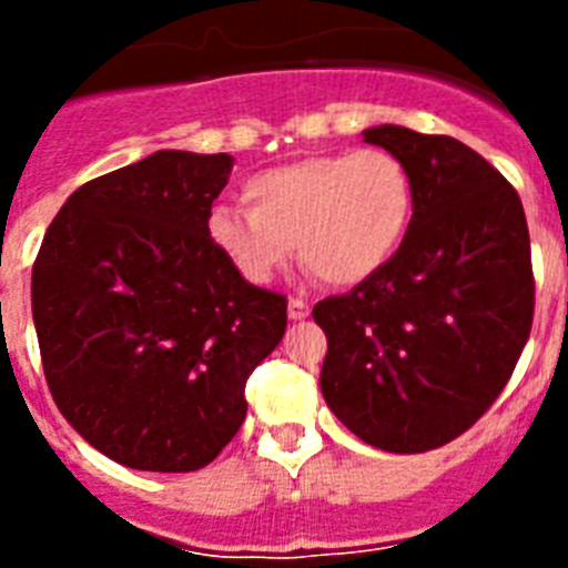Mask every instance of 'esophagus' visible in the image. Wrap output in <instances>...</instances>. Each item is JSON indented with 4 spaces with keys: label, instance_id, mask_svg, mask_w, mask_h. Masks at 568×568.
<instances>
[{
    "label": "esophagus",
    "instance_id": "1",
    "mask_svg": "<svg viewBox=\"0 0 568 568\" xmlns=\"http://www.w3.org/2000/svg\"><path fill=\"white\" fill-rule=\"evenodd\" d=\"M290 318L293 321H301V318H307L310 315V304L304 298H290V307H287Z\"/></svg>",
    "mask_w": 568,
    "mask_h": 568
}]
</instances>
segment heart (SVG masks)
Here are the masks:
<instances>
[{
    "label": "heart",
    "instance_id": "obj_1",
    "mask_svg": "<svg viewBox=\"0 0 568 568\" xmlns=\"http://www.w3.org/2000/svg\"><path fill=\"white\" fill-rule=\"evenodd\" d=\"M244 202L215 207L207 235L247 284H270L293 250L329 284H361L398 250L413 184L393 153L364 148L261 170L244 182Z\"/></svg>",
    "mask_w": 568,
    "mask_h": 568
}]
</instances>
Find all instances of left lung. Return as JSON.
<instances>
[{
	"mask_svg": "<svg viewBox=\"0 0 568 568\" xmlns=\"http://www.w3.org/2000/svg\"><path fill=\"white\" fill-rule=\"evenodd\" d=\"M409 173L413 219L373 278L313 307L327 333L321 393L384 453H429L504 393L535 313L529 227L518 193L453 135L364 130Z\"/></svg>",
	"mask_w": 568,
	"mask_h": 568,
	"instance_id": "8db88e82",
	"label": "left lung"
}]
</instances>
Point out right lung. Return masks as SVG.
I'll list each match as a JSON object with an SVG mask.
<instances>
[{"mask_svg": "<svg viewBox=\"0 0 568 568\" xmlns=\"http://www.w3.org/2000/svg\"><path fill=\"white\" fill-rule=\"evenodd\" d=\"M230 170L227 153L159 150L82 184L39 247L30 304L50 395L130 469L207 466L287 329V298L247 284L207 235Z\"/></svg>", "mask_w": 568, "mask_h": 568, "instance_id": "right-lung-1", "label": "right lung"}]
</instances>
